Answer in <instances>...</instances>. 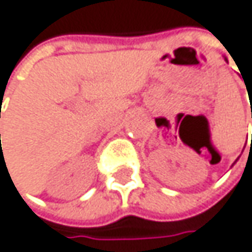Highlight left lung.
<instances>
[{
  "label": "left lung",
  "instance_id": "left-lung-1",
  "mask_svg": "<svg viewBox=\"0 0 252 252\" xmlns=\"http://www.w3.org/2000/svg\"><path fill=\"white\" fill-rule=\"evenodd\" d=\"M251 146H252V143H251Z\"/></svg>",
  "mask_w": 252,
  "mask_h": 252
}]
</instances>
